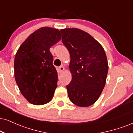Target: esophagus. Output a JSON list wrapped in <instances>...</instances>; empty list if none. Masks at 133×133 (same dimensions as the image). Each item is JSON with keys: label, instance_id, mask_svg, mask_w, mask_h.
I'll return each mask as SVG.
<instances>
[{"label": "esophagus", "instance_id": "obj_1", "mask_svg": "<svg viewBox=\"0 0 133 133\" xmlns=\"http://www.w3.org/2000/svg\"><path fill=\"white\" fill-rule=\"evenodd\" d=\"M59 71L61 72L64 71V68L63 65H61V66L59 68Z\"/></svg>", "mask_w": 133, "mask_h": 133}]
</instances>
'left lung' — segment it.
Segmentation results:
<instances>
[{"label":"left lung","instance_id":"1","mask_svg":"<svg viewBox=\"0 0 133 133\" xmlns=\"http://www.w3.org/2000/svg\"><path fill=\"white\" fill-rule=\"evenodd\" d=\"M60 32L70 56L72 80L66 86L69 97L78 106H90L105 86L109 69L106 55L101 45L86 32L76 28Z\"/></svg>","mask_w":133,"mask_h":133}]
</instances>
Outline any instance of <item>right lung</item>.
Segmentation results:
<instances>
[{"label": "right lung", "instance_id": "obj_1", "mask_svg": "<svg viewBox=\"0 0 133 133\" xmlns=\"http://www.w3.org/2000/svg\"><path fill=\"white\" fill-rule=\"evenodd\" d=\"M61 38L58 29L41 28L27 38L16 53L15 80L21 94L30 103L43 105L53 98L58 72L53 64L50 48Z\"/></svg>", "mask_w": 133, "mask_h": 133}]
</instances>
